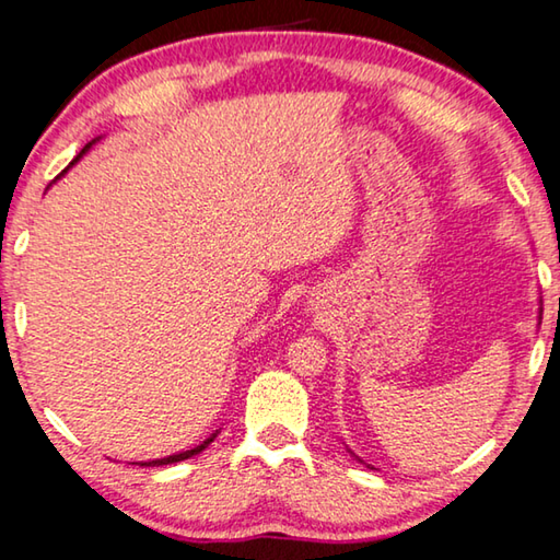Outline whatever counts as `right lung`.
<instances>
[{
    "instance_id": "add662e5",
    "label": "right lung",
    "mask_w": 560,
    "mask_h": 560,
    "mask_svg": "<svg viewBox=\"0 0 560 560\" xmlns=\"http://www.w3.org/2000/svg\"><path fill=\"white\" fill-rule=\"evenodd\" d=\"M93 143H96V140H91V143L86 145V148H83L81 150V153H79V158L83 155V153H86V150L93 145ZM79 158H75V160H79ZM75 160H73V163H75ZM71 163V165H73ZM214 438H217V432L212 434V438H207L202 444H197V447L195 450H187V452H179V454H170V457H165V459H153V462H143V464H140V467H163V464H175V462H183V459H189V457H195V454H200L205 447H210V442H214Z\"/></svg>"
}]
</instances>
